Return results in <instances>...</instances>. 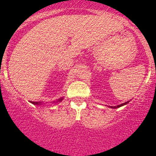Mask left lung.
<instances>
[{
  "label": "left lung",
  "mask_w": 156,
  "mask_h": 156,
  "mask_svg": "<svg viewBox=\"0 0 156 156\" xmlns=\"http://www.w3.org/2000/svg\"><path fill=\"white\" fill-rule=\"evenodd\" d=\"M127 103H128V102H127V103H122V104H121V105H119V106H115V107H112V108H116L121 107V106H124V105L127 104Z\"/></svg>",
  "instance_id": "8db88e82"
}]
</instances>
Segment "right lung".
Returning a JSON list of instances; mask_svg holds the SVG:
<instances>
[{
  "mask_svg": "<svg viewBox=\"0 0 156 156\" xmlns=\"http://www.w3.org/2000/svg\"><path fill=\"white\" fill-rule=\"evenodd\" d=\"M62 98H60V99H59V100H57V101H56V103H58V102H60V101H62ZM31 103H33V104H34V105H39L40 104V102H31Z\"/></svg>",
  "mask_w": 156,
  "mask_h": 156,
  "instance_id": "add662e5",
  "label": "right lung"
}]
</instances>
